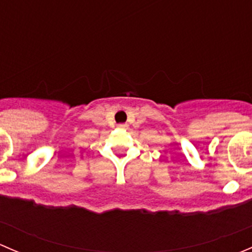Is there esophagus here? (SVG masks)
<instances>
[{
    "instance_id": "1",
    "label": "esophagus",
    "mask_w": 252,
    "mask_h": 252,
    "mask_svg": "<svg viewBox=\"0 0 252 252\" xmlns=\"http://www.w3.org/2000/svg\"><path fill=\"white\" fill-rule=\"evenodd\" d=\"M119 129H128V126L126 124H118Z\"/></svg>"
}]
</instances>
